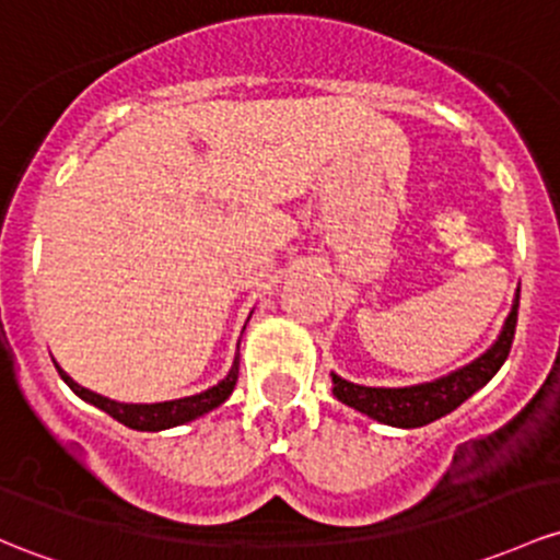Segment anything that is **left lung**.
I'll return each instance as SVG.
<instances>
[{"label":"left lung","mask_w":560,"mask_h":560,"mask_svg":"<svg viewBox=\"0 0 560 560\" xmlns=\"http://www.w3.org/2000/svg\"><path fill=\"white\" fill-rule=\"evenodd\" d=\"M517 303H521V290H517L515 305L510 311L508 322H504V329L497 343L486 354L475 359L472 364L445 375V378L405 388H370L349 384V381L332 375V394L340 402L349 405V408L381 423H388V427L413 429L443 419L451 410H456L464 399L472 397L480 386H486L497 375V370L502 368L504 359L510 357L515 340Z\"/></svg>","instance_id":"left-lung-1"}]
</instances>
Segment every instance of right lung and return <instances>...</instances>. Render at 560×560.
Listing matches in <instances>:
<instances>
[{
  "label": "right lung",
  "instance_id": "1",
  "mask_svg": "<svg viewBox=\"0 0 560 560\" xmlns=\"http://www.w3.org/2000/svg\"><path fill=\"white\" fill-rule=\"evenodd\" d=\"M58 368V364H56ZM61 378L67 381L69 388L74 394H80L82 399L93 402L96 408H102L104 413H109L112 419H117L120 423L131 429H141V432H158V429H168V427H179V423H187L198 416L209 413L214 410L217 405L225 402L228 397L233 394L235 381H238V359L233 362L231 373H228L225 381H220L217 386L206 388V392L196 394V397H185V399H172V402H155V405H126V402H115V399L102 397V394L91 392V388L74 384L61 368H58Z\"/></svg>",
  "mask_w": 560,
  "mask_h": 560
}]
</instances>
